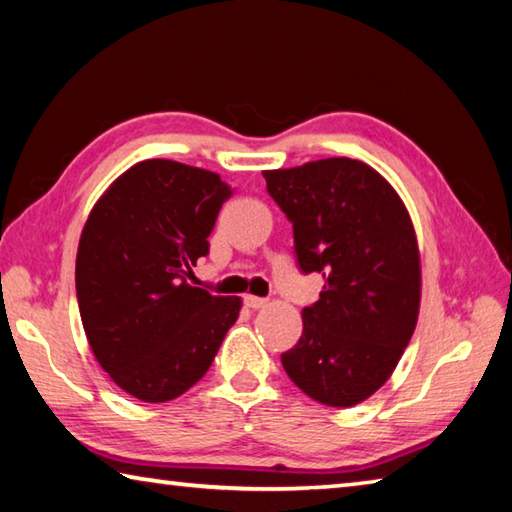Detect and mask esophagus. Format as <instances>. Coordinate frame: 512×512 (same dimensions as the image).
<instances>
[{"label":"esophagus","mask_w":512,"mask_h":512,"mask_svg":"<svg viewBox=\"0 0 512 512\" xmlns=\"http://www.w3.org/2000/svg\"><path fill=\"white\" fill-rule=\"evenodd\" d=\"M245 306L251 310H258V308H265L267 306V299L263 297H254V294H247L245 297Z\"/></svg>","instance_id":"34e87169"}]
</instances>
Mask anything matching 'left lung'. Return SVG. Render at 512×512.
<instances>
[{"label":"left lung","instance_id":"left-lung-1","mask_svg":"<svg viewBox=\"0 0 512 512\" xmlns=\"http://www.w3.org/2000/svg\"><path fill=\"white\" fill-rule=\"evenodd\" d=\"M288 215L303 274L324 290L303 308V333L281 355L290 380L328 407H353L391 378L416 330L420 256L400 195L364 161L330 157L265 170Z\"/></svg>","mask_w":512,"mask_h":512}]
</instances>
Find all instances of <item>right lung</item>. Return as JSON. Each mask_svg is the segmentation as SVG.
Here are the masks:
<instances>
[{
    "mask_svg": "<svg viewBox=\"0 0 512 512\" xmlns=\"http://www.w3.org/2000/svg\"><path fill=\"white\" fill-rule=\"evenodd\" d=\"M229 184L170 159H146L116 179L80 233L76 297L98 364L116 387L166 402L209 371L240 297L186 281L209 254Z\"/></svg>",
    "mask_w": 512,
    "mask_h": 512,
    "instance_id": "right-lung-1",
    "label": "right lung"
}]
</instances>
